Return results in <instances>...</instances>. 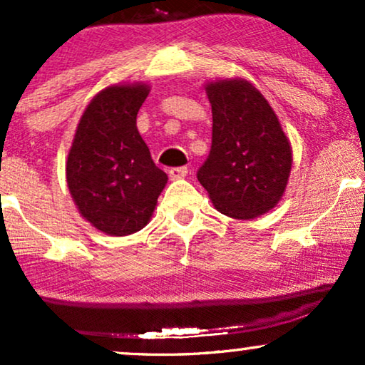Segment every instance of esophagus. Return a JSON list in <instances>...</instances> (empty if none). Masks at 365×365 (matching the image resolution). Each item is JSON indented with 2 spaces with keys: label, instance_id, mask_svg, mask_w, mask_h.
I'll use <instances>...</instances> for the list:
<instances>
[{
  "label": "esophagus",
  "instance_id": "34e87169",
  "mask_svg": "<svg viewBox=\"0 0 365 365\" xmlns=\"http://www.w3.org/2000/svg\"><path fill=\"white\" fill-rule=\"evenodd\" d=\"M169 178L171 179H181L187 174V168L186 166H179V168H171L169 169Z\"/></svg>",
  "mask_w": 365,
  "mask_h": 365
}]
</instances>
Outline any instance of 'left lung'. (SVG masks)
<instances>
[{
    "label": "left lung",
    "mask_w": 365,
    "mask_h": 365,
    "mask_svg": "<svg viewBox=\"0 0 365 365\" xmlns=\"http://www.w3.org/2000/svg\"><path fill=\"white\" fill-rule=\"evenodd\" d=\"M212 143L197 181L219 212L254 219L272 209L286 189L292 151L266 98L244 79L207 84Z\"/></svg>",
    "instance_id": "left-lung-1"
}]
</instances>
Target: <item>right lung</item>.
I'll return each instance as SVG.
<instances>
[{
	"instance_id": "add662e5",
	"label": "right lung",
	"mask_w": 365,
	"mask_h": 365,
	"mask_svg": "<svg viewBox=\"0 0 365 365\" xmlns=\"http://www.w3.org/2000/svg\"><path fill=\"white\" fill-rule=\"evenodd\" d=\"M148 94L146 84L103 89L88 104L68 154V187L79 212L111 236L141 231L168 182L136 128Z\"/></svg>"
}]
</instances>
